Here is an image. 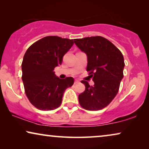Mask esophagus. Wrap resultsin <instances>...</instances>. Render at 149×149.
<instances>
[{"mask_svg":"<svg viewBox=\"0 0 149 149\" xmlns=\"http://www.w3.org/2000/svg\"><path fill=\"white\" fill-rule=\"evenodd\" d=\"M79 81L78 80H75L74 81V84H77V83H79Z\"/></svg>","mask_w":149,"mask_h":149,"instance_id":"34e87169","label":"esophagus"}]
</instances>
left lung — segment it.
Instances as JSON below:
<instances>
[{
  "mask_svg": "<svg viewBox=\"0 0 149 149\" xmlns=\"http://www.w3.org/2000/svg\"><path fill=\"white\" fill-rule=\"evenodd\" d=\"M81 52L87 55V70L94 82L90 86L82 81L85 90L79 95L81 107L87 111H99L115 98L123 78L124 58L111 41L102 36H91L74 40Z\"/></svg>",
  "mask_w": 149,
  "mask_h": 149,
  "instance_id": "left-lung-1",
  "label": "left lung"
}]
</instances>
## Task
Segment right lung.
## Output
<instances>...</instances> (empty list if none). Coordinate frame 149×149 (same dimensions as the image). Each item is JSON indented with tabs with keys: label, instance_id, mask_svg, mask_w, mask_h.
<instances>
[{
	"label": "right lung",
	"instance_id": "right-lung-1",
	"mask_svg": "<svg viewBox=\"0 0 149 149\" xmlns=\"http://www.w3.org/2000/svg\"><path fill=\"white\" fill-rule=\"evenodd\" d=\"M74 44L73 39L46 36L28 49L22 64V81L30 103L41 111L56 109L63 95L74 83L72 77L61 79L55 74L56 66Z\"/></svg>",
	"mask_w": 149,
	"mask_h": 149
}]
</instances>
